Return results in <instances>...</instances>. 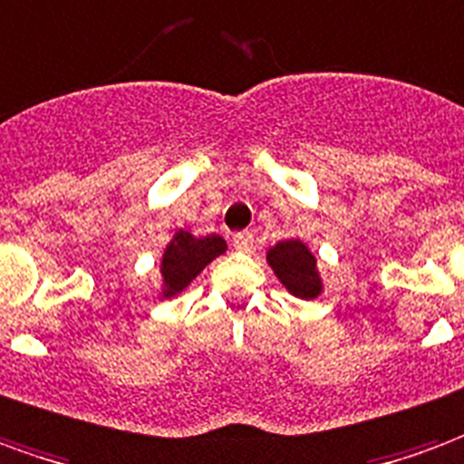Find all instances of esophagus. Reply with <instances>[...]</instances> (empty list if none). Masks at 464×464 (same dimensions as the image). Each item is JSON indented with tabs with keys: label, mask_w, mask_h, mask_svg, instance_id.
Returning <instances> with one entry per match:
<instances>
[{
	"label": "esophagus",
	"mask_w": 464,
	"mask_h": 464,
	"mask_svg": "<svg viewBox=\"0 0 464 464\" xmlns=\"http://www.w3.org/2000/svg\"><path fill=\"white\" fill-rule=\"evenodd\" d=\"M232 245H235V249H242V252H246V249H252V245H255V235L252 232H237L235 237H232Z\"/></svg>",
	"instance_id": "34e87169"
}]
</instances>
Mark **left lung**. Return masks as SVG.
Instances as JSON below:
<instances>
[{
  "mask_svg": "<svg viewBox=\"0 0 464 464\" xmlns=\"http://www.w3.org/2000/svg\"><path fill=\"white\" fill-rule=\"evenodd\" d=\"M269 265L282 284L299 299H314L321 292L316 259L299 239H286L269 249Z\"/></svg>",
  "mask_w": 464,
  "mask_h": 464,
  "instance_id": "obj_1",
  "label": "left lung"
}]
</instances>
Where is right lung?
<instances>
[{
	"label": "right lung",
	"instance_id": "add662e5",
	"mask_svg": "<svg viewBox=\"0 0 464 464\" xmlns=\"http://www.w3.org/2000/svg\"><path fill=\"white\" fill-rule=\"evenodd\" d=\"M225 239L218 235L192 237L190 232H178L165 255H162V279H165V296L182 292L218 255L225 252Z\"/></svg>",
	"mask_w": 464,
	"mask_h": 464
}]
</instances>
